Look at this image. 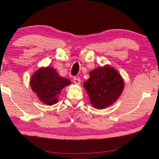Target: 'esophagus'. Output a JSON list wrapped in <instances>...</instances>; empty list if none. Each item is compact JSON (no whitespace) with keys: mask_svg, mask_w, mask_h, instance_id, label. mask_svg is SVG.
Returning <instances> with one entry per match:
<instances>
[{"mask_svg":"<svg viewBox=\"0 0 159 159\" xmlns=\"http://www.w3.org/2000/svg\"><path fill=\"white\" fill-rule=\"evenodd\" d=\"M74 82L75 84H77V85H80V79L79 78H76L75 77L74 79Z\"/></svg>","mask_w":159,"mask_h":159,"instance_id":"1","label":"esophagus"}]
</instances>
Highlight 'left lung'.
<instances>
[{"instance_id": "1", "label": "left lung", "mask_w": 159, "mask_h": 159, "mask_svg": "<svg viewBox=\"0 0 159 159\" xmlns=\"http://www.w3.org/2000/svg\"><path fill=\"white\" fill-rule=\"evenodd\" d=\"M93 106L102 109L111 105L122 93L124 82L116 70L108 65L90 72V78L83 83Z\"/></svg>"}]
</instances>
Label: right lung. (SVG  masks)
<instances>
[{
	"mask_svg": "<svg viewBox=\"0 0 159 159\" xmlns=\"http://www.w3.org/2000/svg\"><path fill=\"white\" fill-rule=\"evenodd\" d=\"M71 81L59 76L50 66L41 68L35 72L30 81L32 90L42 102L48 105L57 103L61 90Z\"/></svg>",
	"mask_w": 159,
	"mask_h": 159,
	"instance_id": "1",
	"label": "right lung"
}]
</instances>
